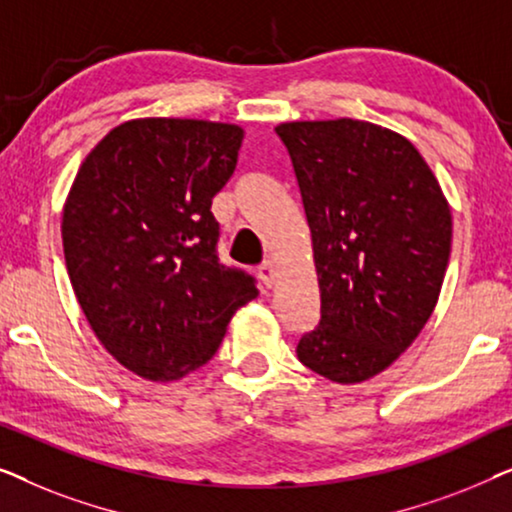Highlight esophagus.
<instances>
[{
    "label": "esophagus",
    "mask_w": 512,
    "mask_h": 512,
    "mask_svg": "<svg viewBox=\"0 0 512 512\" xmlns=\"http://www.w3.org/2000/svg\"><path fill=\"white\" fill-rule=\"evenodd\" d=\"M258 279H261L263 286H268L270 289L277 279V265L272 261H265L263 265H258Z\"/></svg>",
    "instance_id": "obj_1"
}]
</instances>
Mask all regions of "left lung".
Masks as SVG:
<instances>
[{
    "mask_svg": "<svg viewBox=\"0 0 512 512\" xmlns=\"http://www.w3.org/2000/svg\"><path fill=\"white\" fill-rule=\"evenodd\" d=\"M303 195L321 319L303 366L356 384L389 368L429 321L450 261L452 212L410 139L368 121L279 123Z\"/></svg>",
    "mask_w": 512,
    "mask_h": 512,
    "instance_id": "left-lung-1",
    "label": "left lung"
}]
</instances>
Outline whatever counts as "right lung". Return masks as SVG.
<instances>
[{
	"mask_svg": "<svg viewBox=\"0 0 512 512\" xmlns=\"http://www.w3.org/2000/svg\"><path fill=\"white\" fill-rule=\"evenodd\" d=\"M244 130L135 118L83 160L62 209L69 282L102 347L132 373L174 382L212 359L254 279L216 258L212 198Z\"/></svg>",
	"mask_w": 512,
	"mask_h": 512,
	"instance_id": "obj_1",
	"label": "right lung"
}]
</instances>
